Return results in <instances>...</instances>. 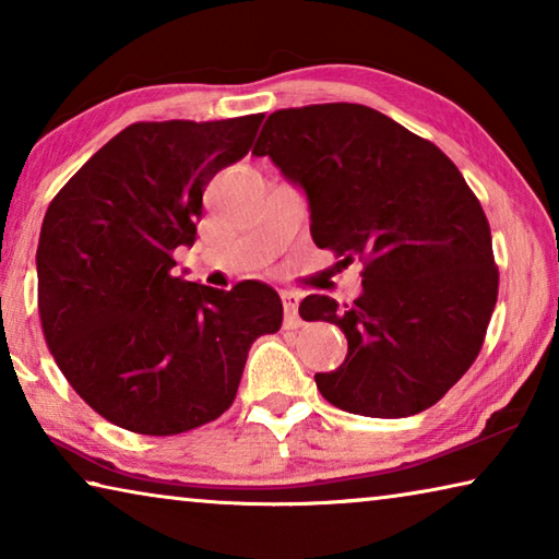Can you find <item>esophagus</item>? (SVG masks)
Returning <instances> with one entry per match:
<instances>
[{"label":"esophagus","mask_w":559,"mask_h":559,"mask_svg":"<svg viewBox=\"0 0 559 559\" xmlns=\"http://www.w3.org/2000/svg\"><path fill=\"white\" fill-rule=\"evenodd\" d=\"M281 300H283V310H286V325L298 328L300 325V318H298L300 296H298V293H293V290H283Z\"/></svg>","instance_id":"34e87169"}]
</instances>
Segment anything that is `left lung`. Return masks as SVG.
<instances>
[{"mask_svg":"<svg viewBox=\"0 0 559 559\" xmlns=\"http://www.w3.org/2000/svg\"><path fill=\"white\" fill-rule=\"evenodd\" d=\"M253 155L306 189L318 249L362 261L353 306L308 296L298 308L347 337L345 362L316 374L320 394L377 419L429 409L476 362L498 300L490 226L459 167L357 103L271 112Z\"/></svg>","mask_w":559,"mask_h":559,"instance_id":"obj_1","label":"left lung"}]
</instances>
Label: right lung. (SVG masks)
<instances>
[{
	"label": "right lung",
	"mask_w": 559,
	"mask_h": 559,
	"mask_svg": "<svg viewBox=\"0 0 559 559\" xmlns=\"http://www.w3.org/2000/svg\"><path fill=\"white\" fill-rule=\"evenodd\" d=\"M261 120L132 122L46 210L36 251L46 345L75 394L120 429L175 437L219 419L253 340L283 323L266 283L219 290L173 276L206 185L249 153Z\"/></svg>",
	"instance_id": "add662e5"
}]
</instances>
